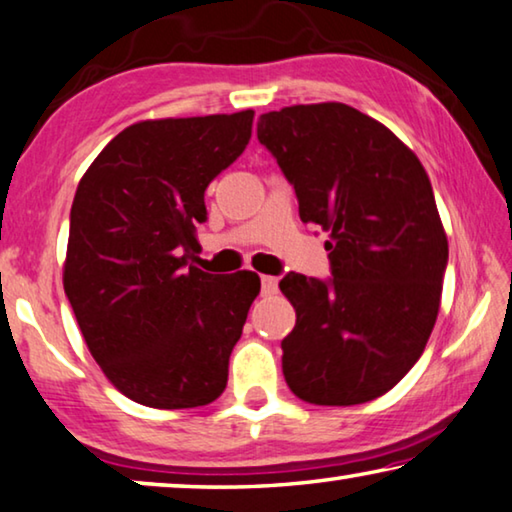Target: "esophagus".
Masks as SVG:
<instances>
[{
	"mask_svg": "<svg viewBox=\"0 0 512 512\" xmlns=\"http://www.w3.org/2000/svg\"><path fill=\"white\" fill-rule=\"evenodd\" d=\"M277 288H279V283H277V277H261V290H263V295H274L277 293Z\"/></svg>",
	"mask_w": 512,
	"mask_h": 512,
	"instance_id": "esophagus-1",
	"label": "esophagus"
}]
</instances>
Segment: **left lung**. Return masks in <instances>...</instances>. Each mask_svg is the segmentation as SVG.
I'll return each instance as SVG.
<instances>
[{
    "mask_svg": "<svg viewBox=\"0 0 512 512\" xmlns=\"http://www.w3.org/2000/svg\"><path fill=\"white\" fill-rule=\"evenodd\" d=\"M258 141L295 187L300 217L329 233L332 279L290 272L297 313L281 341L290 391L313 405H359L403 380L435 327L448 240L430 178L393 132L343 102L258 119Z\"/></svg>",
    "mask_w": 512,
    "mask_h": 512,
    "instance_id": "8db88e82",
    "label": "left lung"
}]
</instances>
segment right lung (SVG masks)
Instances as JSON below:
<instances>
[{
	"mask_svg": "<svg viewBox=\"0 0 512 512\" xmlns=\"http://www.w3.org/2000/svg\"><path fill=\"white\" fill-rule=\"evenodd\" d=\"M251 123V109L139 121L77 185L64 290L102 373L139 405L185 410L226 389L261 279H224L192 261L203 194L245 151Z\"/></svg>",
	"mask_w": 512,
	"mask_h": 512,
	"instance_id": "obj_1",
	"label": "right lung"
}]
</instances>
